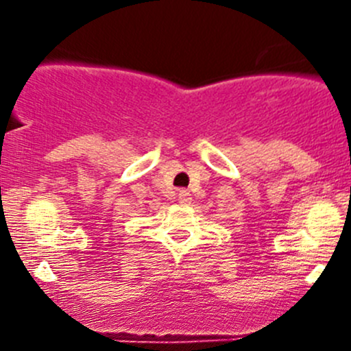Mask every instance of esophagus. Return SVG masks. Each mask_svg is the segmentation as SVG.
<instances>
[{
  "label": "esophagus",
  "instance_id": "1",
  "mask_svg": "<svg viewBox=\"0 0 351 351\" xmlns=\"http://www.w3.org/2000/svg\"><path fill=\"white\" fill-rule=\"evenodd\" d=\"M178 198H179V202H181V204H190L191 202V195H190V191H188V190H179Z\"/></svg>",
  "mask_w": 351,
  "mask_h": 351
}]
</instances>
